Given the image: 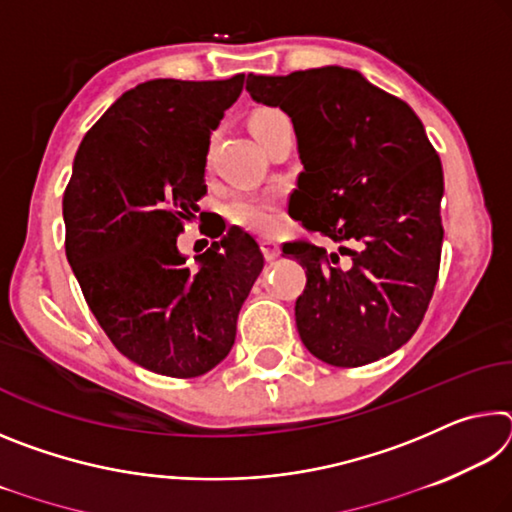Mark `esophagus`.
I'll use <instances>...</instances> for the list:
<instances>
[{
  "label": "esophagus",
  "mask_w": 512,
  "mask_h": 512,
  "mask_svg": "<svg viewBox=\"0 0 512 512\" xmlns=\"http://www.w3.org/2000/svg\"><path fill=\"white\" fill-rule=\"evenodd\" d=\"M259 246H262V253L266 259H275L277 255H280V244L273 239H262L259 241Z\"/></svg>",
  "instance_id": "obj_1"
}]
</instances>
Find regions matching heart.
<instances>
[{"instance_id":"obj_1","label":"heart","mask_w":512,"mask_h":512,"mask_svg":"<svg viewBox=\"0 0 512 512\" xmlns=\"http://www.w3.org/2000/svg\"><path fill=\"white\" fill-rule=\"evenodd\" d=\"M287 115L277 108H257L248 119L250 133L262 144L275 128L287 124ZM228 216L232 223L244 225L262 235H271L280 228V216H277V201L271 196H235L228 203Z\"/></svg>"}]
</instances>
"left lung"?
Segmentation results:
<instances>
[{"instance_id": "obj_1", "label": "left lung", "mask_w": 512, "mask_h": 512, "mask_svg": "<svg viewBox=\"0 0 512 512\" xmlns=\"http://www.w3.org/2000/svg\"><path fill=\"white\" fill-rule=\"evenodd\" d=\"M246 90L296 126L305 169L291 219L341 244L339 253L309 239L282 244L307 268L296 300L302 343L336 368L402 348L427 314L443 250V167L422 121L406 101L336 65L248 74Z\"/></svg>"}]
</instances>
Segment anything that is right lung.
I'll use <instances>...</instances> for the list:
<instances>
[{
	"mask_svg": "<svg viewBox=\"0 0 512 512\" xmlns=\"http://www.w3.org/2000/svg\"><path fill=\"white\" fill-rule=\"evenodd\" d=\"M244 81L155 79L124 92L85 133L65 187V253L85 302L112 345L158 375L198 377L228 357L264 268L239 228L214 230L222 239L198 271L176 246L207 194L210 135Z\"/></svg>",
	"mask_w": 512,
	"mask_h": 512,
	"instance_id": "1",
	"label": "right lung"
}]
</instances>
